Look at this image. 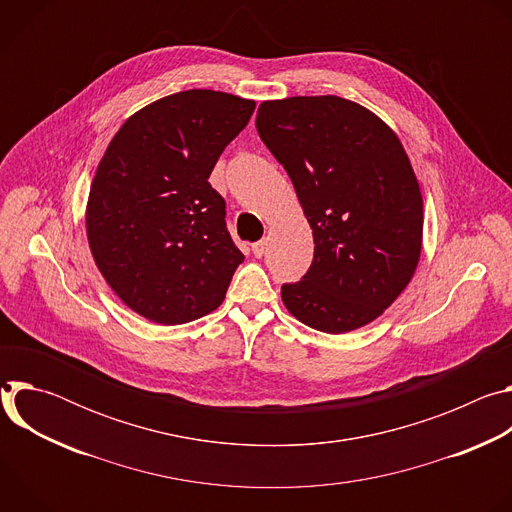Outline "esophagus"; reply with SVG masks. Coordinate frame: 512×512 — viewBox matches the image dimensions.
<instances>
[{
    "mask_svg": "<svg viewBox=\"0 0 512 512\" xmlns=\"http://www.w3.org/2000/svg\"><path fill=\"white\" fill-rule=\"evenodd\" d=\"M253 255L255 257H263L265 255V249H267V243L265 241H257V243H253Z\"/></svg>",
    "mask_w": 512,
    "mask_h": 512,
    "instance_id": "1",
    "label": "esophagus"
}]
</instances>
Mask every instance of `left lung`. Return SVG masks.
<instances>
[{"label":"left lung","mask_w":512,"mask_h":512,"mask_svg":"<svg viewBox=\"0 0 512 512\" xmlns=\"http://www.w3.org/2000/svg\"><path fill=\"white\" fill-rule=\"evenodd\" d=\"M257 131L312 227L314 261L281 300L302 324L344 334L379 318L411 281L423 198L397 133L354 101H263Z\"/></svg>","instance_id":"8db88e82"}]
</instances>
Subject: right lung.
<instances>
[{"label": "right lung", "instance_id": "1", "mask_svg": "<svg viewBox=\"0 0 512 512\" xmlns=\"http://www.w3.org/2000/svg\"><path fill=\"white\" fill-rule=\"evenodd\" d=\"M255 101L192 89L133 113L97 166L87 202L93 259L119 300L156 324L223 304L245 255L208 178Z\"/></svg>", "mask_w": 512, "mask_h": 512}]
</instances>
